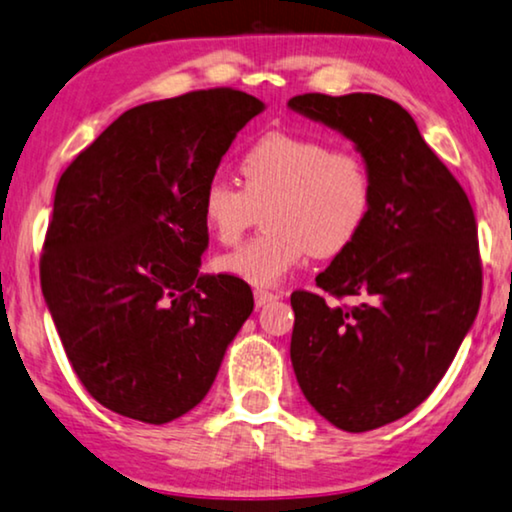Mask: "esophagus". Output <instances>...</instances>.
Instances as JSON below:
<instances>
[{
    "mask_svg": "<svg viewBox=\"0 0 512 512\" xmlns=\"http://www.w3.org/2000/svg\"><path fill=\"white\" fill-rule=\"evenodd\" d=\"M276 297H278L276 292H271V290H264V288H257V290H255V304H257V306H264V304L274 302Z\"/></svg>",
    "mask_w": 512,
    "mask_h": 512,
    "instance_id": "obj_1",
    "label": "esophagus"
}]
</instances>
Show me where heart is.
Listing matches in <instances>:
<instances>
[{
    "instance_id": "b5f03b06",
    "label": "heart",
    "mask_w": 512,
    "mask_h": 512,
    "mask_svg": "<svg viewBox=\"0 0 512 512\" xmlns=\"http://www.w3.org/2000/svg\"><path fill=\"white\" fill-rule=\"evenodd\" d=\"M243 187L213 177L201 192V220L234 245L262 210L267 231L217 257V269L255 285H274L306 257H337L363 236L374 210V177L358 149L269 131L238 161Z\"/></svg>"
}]
</instances>
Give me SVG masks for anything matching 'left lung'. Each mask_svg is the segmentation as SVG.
I'll return each instance as SVG.
<instances>
[{
	"mask_svg": "<svg viewBox=\"0 0 512 512\" xmlns=\"http://www.w3.org/2000/svg\"><path fill=\"white\" fill-rule=\"evenodd\" d=\"M288 105L356 142L374 177L363 236L316 276L320 292L290 297V358L306 400L342 431H372L424 403L478 316V224L398 102L304 93ZM330 296L361 302L337 307Z\"/></svg>",
	"mask_w": 512,
	"mask_h": 512,
	"instance_id": "left-lung-1",
	"label": "left lung"
}]
</instances>
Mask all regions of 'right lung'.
<instances>
[{"mask_svg": "<svg viewBox=\"0 0 512 512\" xmlns=\"http://www.w3.org/2000/svg\"><path fill=\"white\" fill-rule=\"evenodd\" d=\"M264 105L208 88L138 105L60 175L39 278L72 370L121 417L168 424L206 398L252 313L243 278L201 276V192Z\"/></svg>", "mask_w": 512, "mask_h": 512, "instance_id": "1", "label": "right lung"}]
</instances>
